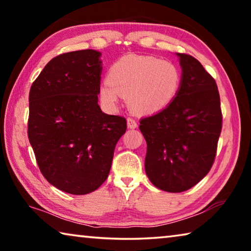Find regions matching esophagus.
I'll return each mask as SVG.
<instances>
[{
	"label": "esophagus",
	"instance_id": "34e87169",
	"mask_svg": "<svg viewBox=\"0 0 251 251\" xmlns=\"http://www.w3.org/2000/svg\"><path fill=\"white\" fill-rule=\"evenodd\" d=\"M127 127L130 129L136 128L137 127V122L133 120V118H127Z\"/></svg>",
	"mask_w": 251,
	"mask_h": 251
}]
</instances>
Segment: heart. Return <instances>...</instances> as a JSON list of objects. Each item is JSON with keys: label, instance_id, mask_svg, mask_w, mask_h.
I'll list each match as a JSON object with an SVG mask.
<instances>
[{"label": "heart", "instance_id": "b5f03b06", "mask_svg": "<svg viewBox=\"0 0 251 251\" xmlns=\"http://www.w3.org/2000/svg\"><path fill=\"white\" fill-rule=\"evenodd\" d=\"M181 85L175 63L144 55H125L110 66L108 79L100 86V96L109 108L116 107L124 95L135 113L151 115L173 103Z\"/></svg>", "mask_w": 251, "mask_h": 251}]
</instances>
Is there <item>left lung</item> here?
Wrapping results in <instances>:
<instances>
[{
    "label": "left lung",
    "mask_w": 251,
    "mask_h": 251,
    "mask_svg": "<svg viewBox=\"0 0 251 251\" xmlns=\"http://www.w3.org/2000/svg\"><path fill=\"white\" fill-rule=\"evenodd\" d=\"M176 55L181 67L178 95L139 125L147 143L146 175L168 193L185 192L209 173L223 122L215 79L195 57Z\"/></svg>",
    "instance_id": "1"
}]
</instances>
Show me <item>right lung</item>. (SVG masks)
I'll return each mask as SVG.
<instances>
[{"instance_id": "1", "label": "right lung", "mask_w": 251, "mask_h": 251, "mask_svg": "<svg viewBox=\"0 0 251 251\" xmlns=\"http://www.w3.org/2000/svg\"><path fill=\"white\" fill-rule=\"evenodd\" d=\"M101 53L82 50L48 63L29 91L27 135L50 185L72 195L94 192L108 177L124 117L101 112Z\"/></svg>"}]
</instances>
